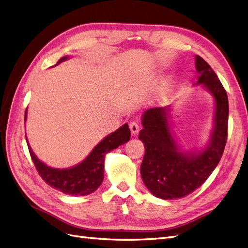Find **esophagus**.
Segmentation results:
<instances>
[{
	"label": "esophagus",
	"instance_id": "obj_1",
	"mask_svg": "<svg viewBox=\"0 0 248 248\" xmlns=\"http://www.w3.org/2000/svg\"><path fill=\"white\" fill-rule=\"evenodd\" d=\"M129 128H130V131L132 134H137V133H139V131L140 129V125L138 122L133 121L129 124Z\"/></svg>",
	"mask_w": 248,
	"mask_h": 248
}]
</instances>
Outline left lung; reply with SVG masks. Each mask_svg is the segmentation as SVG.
Instances as JSON below:
<instances>
[{"mask_svg":"<svg viewBox=\"0 0 248 248\" xmlns=\"http://www.w3.org/2000/svg\"><path fill=\"white\" fill-rule=\"evenodd\" d=\"M197 84H202L213 95L215 125L208 147L197 155L183 154L172 139L169 122V108H149L142 115L139 139L145 145L140 175L147 188L155 197L176 200L188 196L204 183L218 164L228 139L229 101L226 90L210 65L196 56Z\"/></svg>","mask_w":248,"mask_h":248,"instance_id":"left-lung-1","label":"left lung"}]
</instances>
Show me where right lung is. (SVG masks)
I'll return each instance as SVG.
<instances>
[{
    "label": "right lung",
    "mask_w": 248,
    "mask_h": 248,
    "mask_svg": "<svg viewBox=\"0 0 248 248\" xmlns=\"http://www.w3.org/2000/svg\"><path fill=\"white\" fill-rule=\"evenodd\" d=\"M67 58L68 57H63L61 60H59L57 64L65 61ZM26 118L27 110L25 112V121ZM129 139V127L127 124H124L115 132L103 139L84 161L76 167L66 170L52 169L41 162L35 156L31 147L29 146L28 140H26L35 168L44 181L52 188H56L63 193L71 194V196H86V194L94 192L102 183L106 154L125 144Z\"/></svg>",
    "instance_id": "obj_1"
}]
</instances>
